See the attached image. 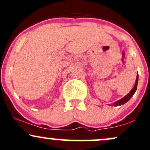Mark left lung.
Listing matches in <instances>:
<instances>
[{
  "label": "left lung",
  "instance_id": "1",
  "mask_svg": "<svg viewBox=\"0 0 150 150\" xmlns=\"http://www.w3.org/2000/svg\"><path fill=\"white\" fill-rule=\"evenodd\" d=\"M137 82H138V75H137V77H136V81H135V86H134V87L131 89V91H130V92L128 93V94H127L126 96H125L124 97L122 98L121 99H120V100L116 101V102L113 103V104H111V106H120V105H123L125 103H126L127 101H129L130 99V98H131L132 96H133V94H135V92H136V89H137Z\"/></svg>",
  "mask_w": 150,
  "mask_h": 150
}]
</instances>
